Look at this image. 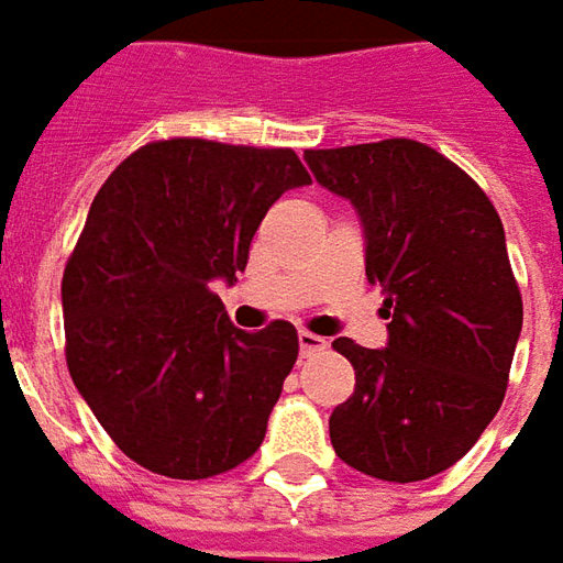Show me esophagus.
<instances>
[{
  "instance_id": "1",
  "label": "esophagus",
  "mask_w": 563,
  "mask_h": 563,
  "mask_svg": "<svg viewBox=\"0 0 563 563\" xmlns=\"http://www.w3.org/2000/svg\"><path fill=\"white\" fill-rule=\"evenodd\" d=\"M298 350H301V356H313V353L325 350V338L313 335V332H298Z\"/></svg>"
}]
</instances>
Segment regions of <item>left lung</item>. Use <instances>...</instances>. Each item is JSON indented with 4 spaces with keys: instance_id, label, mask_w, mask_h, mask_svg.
Listing matches in <instances>:
<instances>
[{
    "instance_id": "8db88e82",
    "label": "left lung",
    "mask_w": 563,
    "mask_h": 563,
    "mask_svg": "<svg viewBox=\"0 0 563 563\" xmlns=\"http://www.w3.org/2000/svg\"><path fill=\"white\" fill-rule=\"evenodd\" d=\"M313 179L363 219L365 277L384 295L387 347L335 338L356 387L329 418L335 454L380 482L454 466L500 411L521 292L494 203L418 140L308 148Z\"/></svg>"
}]
</instances>
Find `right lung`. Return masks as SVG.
<instances>
[{"instance_id":"1","label":"right lung","mask_w":563,"mask_h":563,"mask_svg":"<svg viewBox=\"0 0 563 563\" xmlns=\"http://www.w3.org/2000/svg\"><path fill=\"white\" fill-rule=\"evenodd\" d=\"M292 148L158 140L118 164L63 271L66 365L112 442L167 478L250 460L298 360L295 325L243 332L213 280H238Z\"/></svg>"}]
</instances>
